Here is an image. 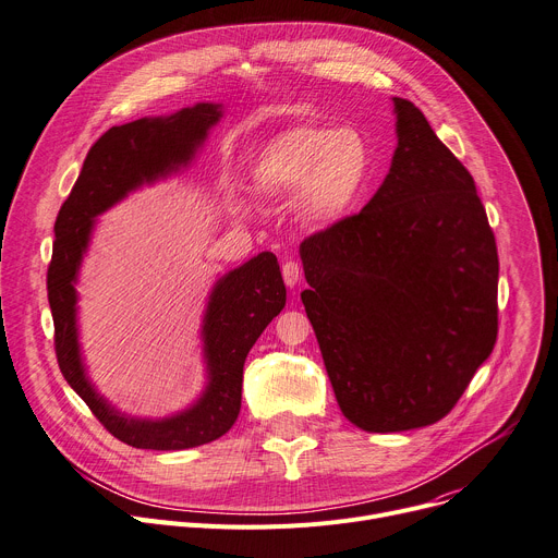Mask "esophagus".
Returning a JSON list of instances; mask_svg holds the SVG:
<instances>
[{
	"label": "esophagus",
	"mask_w": 558,
	"mask_h": 558,
	"mask_svg": "<svg viewBox=\"0 0 558 558\" xmlns=\"http://www.w3.org/2000/svg\"><path fill=\"white\" fill-rule=\"evenodd\" d=\"M299 279H302V268H299L296 262H286L283 264V281L288 288H294L299 283Z\"/></svg>",
	"instance_id": "esophagus-1"
}]
</instances>
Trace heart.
Listing matches in <instances>:
<instances>
[{
    "label": "heart",
    "mask_w": 558,
    "mask_h": 558,
    "mask_svg": "<svg viewBox=\"0 0 558 558\" xmlns=\"http://www.w3.org/2000/svg\"><path fill=\"white\" fill-rule=\"evenodd\" d=\"M373 169L371 141L357 126L296 124L259 149L252 179L266 196L299 194L302 219L330 228L357 209Z\"/></svg>",
    "instance_id": "b5f03b06"
}]
</instances>
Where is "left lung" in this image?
Returning a JSON list of instances; mask_svg holds the SVG:
<instances>
[{"label":"left lung","instance_id":"left-lung-1","mask_svg":"<svg viewBox=\"0 0 558 558\" xmlns=\"http://www.w3.org/2000/svg\"><path fill=\"white\" fill-rule=\"evenodd\" d=\"M393 111L375 196L299 247L337 404L371 434L442 420L498 335V252L474 179L413 102Z\"/></svg>","mask_w":558,"mask_h":558}]
</instances>
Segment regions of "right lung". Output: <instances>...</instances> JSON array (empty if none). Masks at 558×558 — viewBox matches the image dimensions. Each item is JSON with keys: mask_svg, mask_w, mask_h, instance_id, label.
<instances>
[{"mask_svg": "<svg viewBox=\"0 0 558 558\" xmlns=\"http://www.w3.org/2000/svg\"><path fill=\"white\" fill-rule=\"evenodd\" d=\"M221 116V105L198 102L171 116L111 126L84 158L80 177L56 219L47 290L60 371L107 432L136 449L179 451L228 434L241 411L245 357L286 306V286L272 252L256 254L214 283L201 330L207 368L205 391L192 407L162 420L120 413L84 373L75 281L96 217L141 185L187 167Z\"/></svg>", "mask_w": 558, "mask_h": 558, "instance_id": "1", "label": "right lung"}]
</instances>
